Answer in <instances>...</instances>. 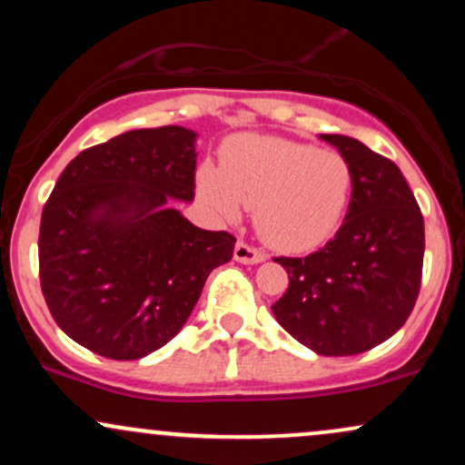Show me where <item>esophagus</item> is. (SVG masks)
Masks as SVG:
<instances>
[{
  "mask_svg": "<svg viewBox=\"0 0 465 465\" xmlns=\"http://www.w3.org/2000/svg\"><path fill=\"white\" fill-rule=\"evenodd\" d=\"M233 258L242 264H258L264 260V253L260 249H255L253 244L244 242V240H238L236 249H233Z\"/></svg>",
  "mask_w": 465,
  "mask_h": 465,
  "instance_id": "34e87169",
  "label": "esophagus"
}]
</instances>
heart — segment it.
<instances>
[{"label": "heart", "mask_w": 465, "mask_h": 465, "mask_svg": "<svg viewBox=\"0 0 465 465\" xmlns=\"http://www.w3.org/2000/svg\"><path fill=\"white\" fill-rule=\"evenodd\" d=\"M351 168L343 154L277 137L242 135L223 151L221 173L205 168L201 190L223 214L255 207V227L277 249L317 247L350 205Z\"/></svg>", "instance_id": "heart-1"}]
</instances>
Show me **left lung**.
<instances>
[{
  "instance_id": "obj_1",
  "label": "left lung",
  "mask_w": 465,
  "mask_h": 465,
  "mask_svg": "<svg viewBox=\"0 0 465 465\" xmlns=\"http://www.w3.org/2000/svg\"><path fill=\"white\" fill-rule=\"evenodd\" d=\"M348 159L351 201L343 225L306 258H273L288 288L271 311L322 356L367 351L402 328L420 295L424 216L391 159L345 135H322Z\"/></svg>"
}]
</instances>
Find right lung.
<instances>
[{
	"instance_id": "right-lung-1",
	"label": "right lung",
	"mask_w": 465,
	"mask_h": 465,
	"mask_svg": "<svg viewBox=\"0 0 465 465\" xmlns=\"http://www.w3.org/2000/svg\"><path fill=\"white\" fill-rule=\"evenodd\" d=\"M194 133L157 126L87 148L41 212L39 280L58 328L83 348L137 361L188 322L236 236L192 225L170 196L194 199Z\"/></svg>"
}]
</instances>
